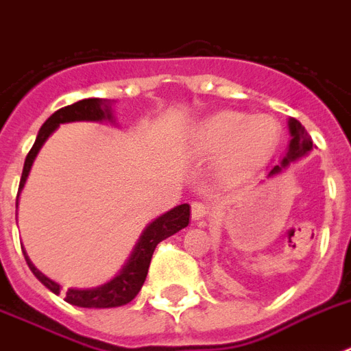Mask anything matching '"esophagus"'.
Returning <instances> with one entry per match:
<instances>
[{"instance_id":"esophagus-1","label":"esophagus","mask_w":351,"mask_h":351,"mask_svg":"<svg viewBox=\"0 0 351 351\" xmlns=\"http://www.w3.org/2000/svg\"><path fill=\"white\" fill-rule=\"evenodd\" d=\"M209 215V209L204 206V204L200 202H195L191 206V219L195 220V222H198V220H204L206 217Z\"/></svg>"}]
</instances>
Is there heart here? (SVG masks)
Returning <instances> with one entry per match:
<instances>
[{
  "mask_svg": "<svg viewBox=\"0 0 351 351\" xmlns=\"http://www.w3.org/2000/svg\"><path fill=\"white\" fill-rule=\"evenodd\" d=\"M280 134V123L269 114L220 111L195 125L189 151L200 162L217 160L220 180H237L275 153Z\"/></svg>",
  "mask_w": 351,
  "mask_h": 351,
  "instance_id": "1",
  "label": "heart"
}]
</instances>
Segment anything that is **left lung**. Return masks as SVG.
Wrapping results in <instances>:
<instances>
[{
	"instance_id": "obj_1",
	"label": "left lung",
	"mask_w": 351,
	"mask_h": 351,
	"mask_svg": "<svg viewBox=\"0 0 351 351\" xmlns=\"http://www.w3.org/2000/svg\"><path fill=\"white\" fill-rule=\"evenodd\" d=\"M288 127H289V145H288V153L280 160V164L275 165L269 173H267V178H271V176L278 175V173H282L289 164H293L297 160L304 158L308 154L313 151V142H311V136L308 134L302 123L299 120H295V118H289L288 120Z\"/></svg>"
}]
</instances>
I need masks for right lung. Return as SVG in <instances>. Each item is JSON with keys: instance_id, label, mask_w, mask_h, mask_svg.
<instances>
[{"instance_id": "1", "label": "right lung", "mask_w": 351, "mask_h": 351, "mask_svg": "<svg viewBox=\"0 0 351 351\" xmlns=\"http://www.w3.org/2000/svg\"><path fill=\"white\" fill-rule=\"evenodd\" d=\"M112 104L114 101L101 100V98H87V100H80L73 106H67L56 111L52 117L47 118V121L41 125L36 142L32 149L27 154L23 165V173H21V180H19V193L25 187V182L29 178V173L32 169L36 156L40 153V149L43 147V143L47 142V138L51 136L52 132L56 131L62 123H73V121H111L114 123V114H112ZM189 204H180L176 208L165 211L164 215H160L158 219H154L153 222H149L145 226V230L142 231L140 239L132 247L131 255L127 258V262L121 266L120 271L107 282L95 286V288H71L65 293V300L69 304L80 306V308H118L127 302H131L138 295V291L142 289L145 277H147L149 264L153 258L154 247L165 240L171 234L178 233L180 230L187 228L189 224ZM23 250V245H21ZM25 261L29 264L30 271L34 273V277L40 280L45 288H49L52 293H62V286L52 280L47 275L38 269L32 264V261L27 255V251L23 250Z\"/></svg>"}]
</instances>
